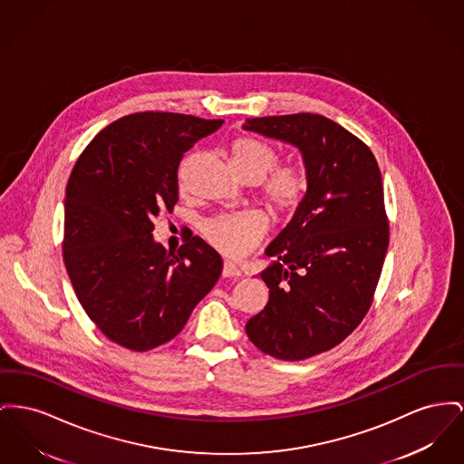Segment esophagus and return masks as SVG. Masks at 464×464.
Returning <instances> with one entry per match:
<instances>
[{
  "label": "esophagus",
  "instance_id": "1",
  "mask_svg": "<svg viewBox=\"0 0 464 464\" xmlns=\"http://www.w3.org/2000/svg\"><path fill=\"white\" fill-rule=\"evenodd\" d=\"M222 276L224 278H238V276H242V272L237 265H233L231 261H226L222 266Z\"/></svg>",
  "mask_w": 464,
  "mask_h": 464
}]
</instances>
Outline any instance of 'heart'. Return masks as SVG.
<instances>
[{
  "instance_id": "heart-1",
  "label": "heart",
  "mask_w": 464,
  "mask_h": 464,
  "mask_svg": "<svg viewBox=\"0 0 464 464\" xmlns=\"http://www.w3.org/2000/svg\"><path fill=\"white\" fill-rule=\"evenodd\" d=\"M227 160L233 173L240 180L250 184L263 180V201L276 216L295 212L306 196V173L298 166H278L273 170L272 168L278 163V152L259 138H235L227 145ZM265 233V218L254 212L220 216L205 226V237L210 246L229 257H242L261 240Z\"/></svg>"
}]
</instances>
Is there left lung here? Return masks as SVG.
Wrapping results in <instances>:
<instances>
[{"label": "left lung", "instance_id": "8db88e82", "mask_svg": "<svg viewBox=\"0 0 464 464\" xmlns=\"http://www.w3.org/2000/svg\"><path fill=\"white\" fill-rule=\"evenodd\" d=\"M246 131L300 149L308 191L266 248V306L246 323L250 342L301 361L343 342L366 315L389 246L381 169L364 141L317 113L246 119Z\"/></svg>", "mask_w": 464, "mask_h": 464}]
</instances>
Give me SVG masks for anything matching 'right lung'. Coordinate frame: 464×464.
Instances as JSON below:
<instances>
[{
    "label": "right lung",
    "mask_w": 464,
    "mask_h": 464,
    "mask_svg": "<svg viewBox=\"0 0 464 464\" xmlns=\"http://www.w3.org/2000/svg\"><path fill=\"white\" fill-rule=\"evenodd\" d=\"M224 121L171 111L117 119L85 147L64 198L63 257L75 295L98 329L135 353L156 349L186 326L222 272L199 237L166 252L154 218L179 201V164Z\"/></svg>",
    "instance_id": "add662e5"
}]
</instances>
